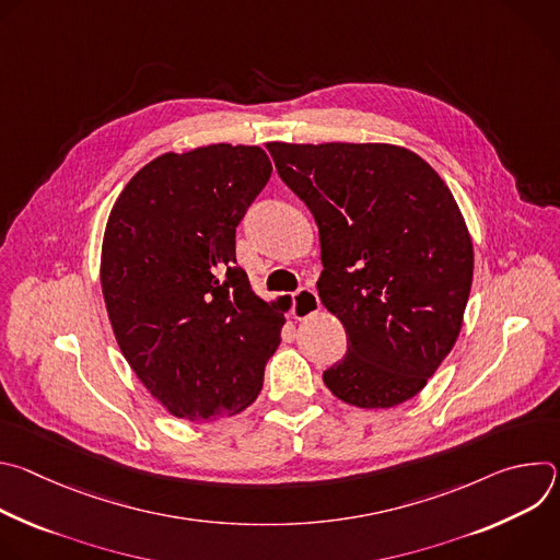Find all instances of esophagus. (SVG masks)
I'll return each instance as SVG.
<instances>
[{"mask_svg": "<svg viewBox=\"0 0 560 560\" xmlns=\"http://www.w3.org/2000/svg\"><path fill=\"white\" fill-rule=\"evenodd\" d=\"M322 301H318V294L312 288H299L292 296V314L294 318H307L312 316Z\"/></svg>", "mask_w": 560, "mask_h": 560, "instance_id": "esophagus-1", "label": "esophagus"}]
</instances>
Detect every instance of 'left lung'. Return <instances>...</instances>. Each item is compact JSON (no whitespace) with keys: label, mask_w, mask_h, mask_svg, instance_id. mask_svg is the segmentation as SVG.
Returning <instances> with one entry per match:
<instances>
[{"label":"left lung","mask_w":560,"mask_h":560,"mask_svg":"<svg viewBox=\"0 0 560 560\" xmlns=\"http://www.w3.org/2000/svg\"><path fill=\"white\" fill-rule=\"evenodd\" d=\"M322 236L324 305L348 352L324 372L341 401L376 410L417 396L460 332L474 253L434 168L389 143L266 145Z\"/></svg>","instance_id":"8db88e82"}]
</instances>
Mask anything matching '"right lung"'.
<instances>
[{"instance_id":"add662e5","label":"right lung","mask_w":560,"mask_h":560,"mask_svg":"<svg viewBox=\"0 0 560 560\" xmlns=\"http://www.w3.org/2000/svg\"><path fill=\"white\" fill-rule=\"evenodd\" d=\"M272 173L259 145L214 143L145 164L121 190L102 246L115 339L173 417L246 410L281 341L283 314L236 266L234 232Z\"/></svg>"}]
</instances>
